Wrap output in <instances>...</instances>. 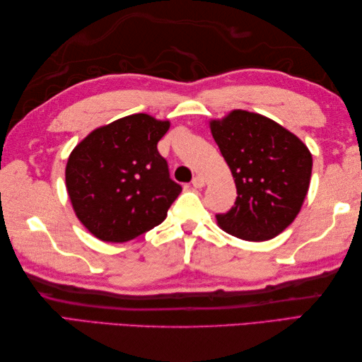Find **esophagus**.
Listing matches in <instances>:
<instances>
[{
  "label": "esophagus",
  "mask_w": 362,
  "mask_h": 362,
  "mask_svg": "<svg viewBox=\"0 0 362 362\" xmlns=\"http://www.w3.org/2000/svg\"><path fill=\"white\" fill-rule=\"evenodd\" d=\"M191 183H193V187H194V188H197V189L204 188V185H205V182H204V179H202L201 175H196L194 179H193V182H191Z\"/></svg>",
  "instance_id": "esophagus-1"
}]
</instances>
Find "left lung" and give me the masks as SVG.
Here are the masks:
<instances>
[{"label":"left lung","instance_id":"obj_1","mask_svg":"<svg viewBox=\"0 0 362 362\" xmlns=\"http://www.w3.org/2000/svg\"><path fill=\"white\" fill-rule=\"evenodd\" d=\"M210 127L238 193L232 209L216 214L218 224L245 241L280 235L308 193V148L275 121L245 110H233L224 119L211 121Z\"/></svg>","mask_w":362,"mask_h":362}]
</instances>
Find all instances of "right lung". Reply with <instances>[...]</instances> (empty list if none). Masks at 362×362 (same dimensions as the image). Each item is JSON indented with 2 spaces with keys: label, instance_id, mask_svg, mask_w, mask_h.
Here are the masks:
<instances>
[{
  "label": "right lung",
  "instance_id": "1",
  "mask_svg": "<svg viewBox=\"0 0 362 362\" xmlns=\"http://www.w3.org/2000/svg\"><path fill=\"white\" fill-rule=\"evenodd\" d=\"M169 129L146 113L93 130L66 163V191L83 226L101 241L126 243L161 224L182 187L157 144Z\"/></svg>",
  "mask_w": 362,
  "mask_h": 362
}]
</instances>
